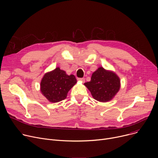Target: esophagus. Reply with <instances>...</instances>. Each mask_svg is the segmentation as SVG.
Masks as SVG:
<instances>
[{
    "instance_id": "34e87169",
    "label": "esophagus",
    "mask_w": 158,
    "mask_h": 158,
    "mask_svg": "<svg viewBox=\"0 0 158 158\" xmlns=\"http://www.w3.org/2000/svg\"><path fill=\"white\" fill-rule=\"evenodd\" d=\"M77 80L80 81H82V82H84L85 81V78H77Z\"/></svg>"
}]
</instances>
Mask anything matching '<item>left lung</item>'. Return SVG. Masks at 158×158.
I'll return each instance as SVG.
<instances>
[{
	"mask_svg": "<svg viewBox=\"0 0 158 158\" xmlns=\"http://www.w3.org/2000/svg\"><path fill=\"white\" fill-rule=\"evenodd\" d=\"M85 85L95 100L105 102L111 100L118 92L120 81L114 73L100 67L93 73L91 81L85 82Z\"/></svg>",
	"mask_w": 158,
	"mask_h": 158,
	"instance_id": "1",
	"label": "left lung"
}]
</instances>
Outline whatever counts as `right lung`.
<instances>
[{
  "instance_id": "obj_1",
  "label": "right lung",
  "mask_w": 158,
  "mask_h": 158,
  "mask_svg": "<svg viewBox=\"0 0 158 158\" xmlns=\"http://www.w3.org/2000/svg\"><path fill=\"white\" fill-rule=\"evenodd\" d=\"M76 82L73 75L68 76L57 67L45 74L41 81V92L50 102H58L66 98L69 91Z\"/></svg>"
}]
</instances>
